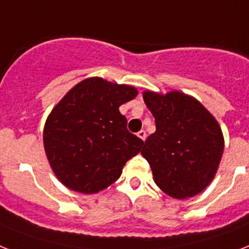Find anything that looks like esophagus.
<instances>
[{"label":"esophagus","mask_w":249,"mask_h":249,"mask_svg":"<svg viewBox=\"0 0 249 249\" xmlns=\"http://www.w3.org/2000/svg\"><path fill=\"white\" fill-rule=\"evenodd\" d=\"M139 137V138L142 139V141H145V138H147V134H145V131L144 130H141L138 131V134H137Z\"/></svg>","instance_id":"obj_1"}]
</instances>
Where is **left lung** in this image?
<instances>
[{"instance_id": "8db88e82", "label": "left lung", "mask_w": 249, "mask_h": 249, "mask_svg": "<svg viewBox=\"0 0 249 249\" xmlns=\"http://www.w3.org/2000/svg\"><path fill=\"white\" fill-rule=\"evenodd\" d=\"M156 131L145 139L142 156L153 180L170 197L184 199L201 193L215 177L223 157L224 137L216 119L193 97L173 90H145Z\"/></svg>"}]
</instances>
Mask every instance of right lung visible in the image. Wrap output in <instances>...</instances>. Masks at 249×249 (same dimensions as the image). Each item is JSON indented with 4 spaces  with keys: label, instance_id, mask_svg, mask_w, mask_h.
<instances>
[{
    "label": "right lung",
    "instance_id": "add662e5",
    "mask_svg": "<svg viewBox=\"0 0 249 249\" xmlns=\"http://www.w3.org/2000/svg\"><path fill=\"white\" fill-rule=\"evenodd\" d=\"M138 94L134 87L88 78L78 83L48 115L44 151L57 179L84 195L118 180L128 160L144 144L126 129L119 107Z\"/></svg>",
    "mask_w": 249,
    "mask_h": 249
}]
</instances>
